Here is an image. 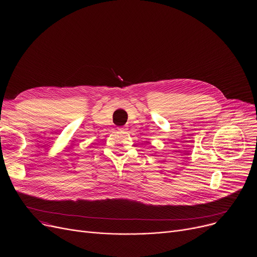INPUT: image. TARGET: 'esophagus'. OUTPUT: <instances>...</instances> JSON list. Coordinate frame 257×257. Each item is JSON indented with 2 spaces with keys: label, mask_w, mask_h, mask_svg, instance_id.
I'll list each match as a JSON object with an SVG mask.
<instances>
[{
  "label": "esophagus",
  "mask_w": 257,
  "mask_h": 257,
  "mask_svg": "<svg viewBox=\"0 0 257 257\" xmlns=\"http://www.w3.org/2000/svg\"><path fill=\"white\" fill-rule=\"evenodd\" d=\"M127 129H128V128H127L126 126H123V127H119V128H118V130H119L120 133H125V132L127 131Z\"/></svg>",
  "instance_id": "1"
}]
</instances>
